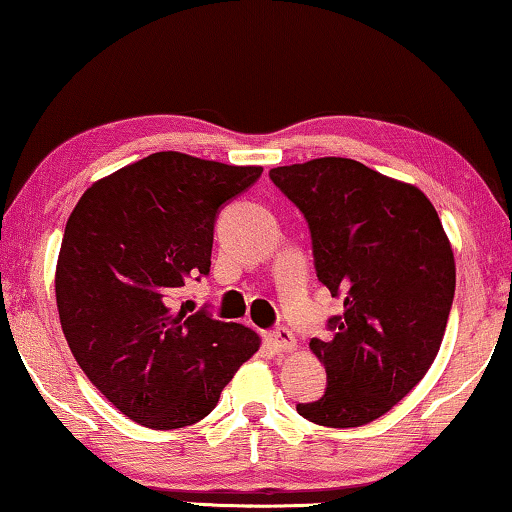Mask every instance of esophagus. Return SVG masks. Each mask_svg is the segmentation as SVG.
Returning a JSON list of instances; mask_svg holds the SVG:
<instances>
[{
    "mask_svg": "<svg viewBox=\"0 0 512 512\" xmlns=\"http://www.w3.org/2000/svg\"><path fill=\"white\" fill-rule=\"evenodd\" d=\"M269 342L273 347H276V352H292V349L296 347V340H294L292 331L285 329V326H280V329L271 331Z\"/></svg>",
    "mask_w": 512,
    "mask_h": 512,
    "instance_id": "esophagus-1",
    "label": "esophagus"
}]
</instances>
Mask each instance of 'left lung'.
Returning <instances> with one entry per match:
<instances>
[{
    "mask_svg": "<svg viewBox=\"0 0 512 512\" xmlns=\"http://www.w3.org/2000/svg\"><path fill=\"white\" fill-rule=\"evenodd\" d=\"M271 181L310 225L317 278L342 296L329 340H310L329 386L296 404L310 423L361 427L430 370L455 294V257L423 190L352 158L273 167Z\"/></svg>",
    "mask_w": 512,
    "mask_h": 512,
    "instance_id": "obj_1",
    "label": "left lung"
}]
</instances>
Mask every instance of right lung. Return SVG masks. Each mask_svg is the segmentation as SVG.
<instances>
[{
	"label": "right lung",
	"instance_id": "obj_1",
	"mask_svg": "<svg viewBox=\"0 0 512 512\" xmlns=\"http://www.w3.org/2000/svg\"><path fill=\"white\" fill-rule=\"evenodd\" d=\"M262 174L158 151L98 179L68 216L55 294L61 331L87 379L151 430L186 427L262 340L243 324L172 308L179 287L211 269L213 223Z\"/></svg>",
	"mask_w": 512,
	"mask_h": 512
}]
</instances>
